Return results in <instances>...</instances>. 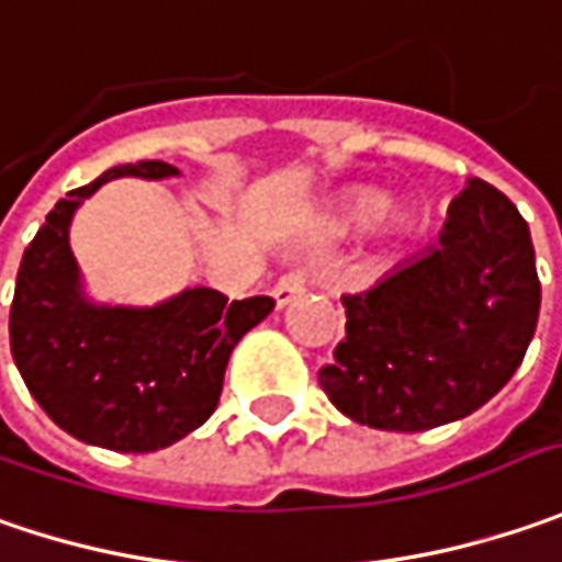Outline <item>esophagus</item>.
Returning <instances> with one entry per match:
<instances>
[{
	"mask_svg": "<svg viewBox=\"0 0 562 562\" xmlns=\"http://www.w3.org/2000/svg\"><path fill=\"white\" fill-rule=\"evenodd\" d=\"M317 280V273L311 270V267H295V270H289V273H282L277 285H273V299H277V305H289L292 299H299V295H305L307 285H314Z\"/></svg>",
	"mask_w": 562,
	"mask_h": 562,
	"instance_id": "34e87169",
	"label": "esophagus"
}]
</instances>
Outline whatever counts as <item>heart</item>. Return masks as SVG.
<instances>
[{
  "label": "heart",
  "instance_id": "1",
  "mask_svg": "<svg viewBox=\"0 0 562 562\" xmlns=\"http://www.w3.org/2000/svg\"><path fill=\"white\" fill-rule=\"evenodd\" d=\"M380 210H383V201L378 194H361V198H355L352 216L355 220H374Z\"/></svg>",
  "mask_w": 562,
  "mask_h": 562
}]
</instances>
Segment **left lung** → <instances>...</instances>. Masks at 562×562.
<instances>
[{
    "instance_id": "8db88e82",
    "label": "left lung",
    "mask_w": 562,
    "mask_h": 562,
    "mask_svg": "<svg viewBox=\"0 0 562 562\" xmlns=\"http://www.w3.org/2000/svg\"><path fill=\"white\" fill-rule=\"evenodd\" d=\"M346 336L321 368L342 415L378 430H427L472 415L522 364L541 311L528 223L472 179L440 245L342 295Z\"/></svg>"
}]
</instances>
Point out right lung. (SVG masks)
<instances>
[{
	"label": "right lung",
	"mask_w": 562,
	"mask_h": 562,
	"mask_svg": "<svg viewBox=\"0 0 562 562\" xmlns=\"http://www.w3.org/2000/svg\"><path fill=\"white\" fill-rule=\"evenodd\" d=\"M119 176L169 179L179 169L140 159L68 191L24 248L9 339L31 396L61 430L106 450L154 452L213 415L235 342L273 311V299L226 305L223 292L184 289L157 307L90 305L68 223L85 198Z\"/></svg>",
	"instance_id": "right-lung-1"
}]
</instances>
